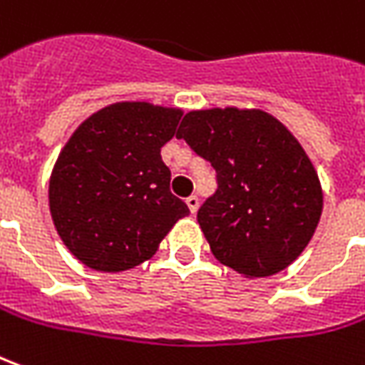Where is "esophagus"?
Segmentation results:
<instances>
[{
  "label": "esophagus",
  "instance_id": "1",
  "mask_svg": "<svg viewBox=\"0 0 365 365\" xmlns=\"http://www.w3.org/2000/svg\"><path fill=\"white\" fill-rule=\"evenodd\" d=\"M185 203H187V207H190L191 213H197V209H200V197H197V195H190V197L185 200Z\"/></svg>",
  "mask_w": 365,
  "mask_h": 365
}]
</instances>
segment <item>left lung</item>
I'll return each mask as SVG.
<instances>
[{
    "label": "left lung",
    "mask_w": 365,
    "mask_h": 365,
    "mask_svg": "<svg viewBox=\"0 0 365 365\" xmlns=\"http://www.w3.org/2000/svg\"><path fill=\"white\" fill-rule=\"evenodd\" d=\"M178 138L217 172V191L197 211L215 259L245 279L297 261L318 227L324 193L294 134L261 108L225 106L187 112Z\"/></svg>",
    "instance_id": "left-lung-1"
}]
</instances>
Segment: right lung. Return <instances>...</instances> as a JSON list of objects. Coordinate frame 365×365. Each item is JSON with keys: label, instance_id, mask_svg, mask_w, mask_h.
<instances>
[{"label": "right lung", "instance_id": "right-lung-1", "mask_svg": "<svg viewBox=\"0 0 365 365\" xmlns=\"http://www.w3.org/2000/svg\"><path fill=\"white\" fill-rule=\"evenodd\" d=\"M182 108L124 101L91 114L61 148L49 209L61 241L88 269L122 272L156 255L190 213L170 191L162 146Z\"/></svg>", "mask_w": 365, "mask_h": 365}]
</instances>
